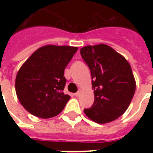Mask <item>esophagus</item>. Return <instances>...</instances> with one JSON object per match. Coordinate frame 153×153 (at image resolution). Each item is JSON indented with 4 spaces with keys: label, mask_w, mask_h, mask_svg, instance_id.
I'll return each instance as SVG.
<instances>
[{
    "label": "esophagus",
    "mask_w": 153,
    "mask_h": 153,
    "mask_svg": "<svg viewBox=\"0 0 153 153\" xmlns=\"http://www.w3.org/2000/svg\"><path fill=\"white\" fill-rule=\"evenodd\" d=\"M80 94H81V90H79L77 93L74 94V95L75 96V97H79V96H80Z\"/></svg>",
    "instance_id": "esophagus-1"
}]
</instances>
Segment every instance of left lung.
I'll return each mask as SVG.
<instances>
[{"mask_svg": "<svg viewBox=\"0 0 153 153\" xmlns=\"http://www.w3.org/2000/svg\"><path fill=\"white\" fill-rule=\"evenodd\" d=\"M80 54L90 68L94 90V102L91 108L84 109V113L99 124L116 120L128 109L135 93L130 65L105 44L84 47Z\"/></svg>", "mask_w": 153, "mask_h": 153, "instance_id": "8db88e82", "label": "left lung"}]
</instances>
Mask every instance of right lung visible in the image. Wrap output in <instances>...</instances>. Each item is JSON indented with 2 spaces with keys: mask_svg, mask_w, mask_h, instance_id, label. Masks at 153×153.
<instances>
[{
  "mask_svg": "<svg viewBox=\"0 0 153 153\" xmlns=\"http://www.w3.org/2000/svg\"><path fill=\"white\" fill-rule=\"evenodd\" d=\"M78 48L47 45L37 49L19 70L16 92L24 108L42 118L62 112L69 101L63 93L67 79L64 70Z\"/></svg>",
  "mask_w": 153,
  "mask_h": 153,
  "instance_id": "1",
  "label": "right lung"
}]
</instances>
